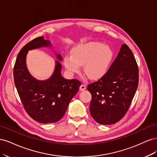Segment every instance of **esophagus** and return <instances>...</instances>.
I'll return each instance as SVG.
<instances>
[{
  "instance_id": "esophagus-1",
  "label": "esophagus",
  "mask_w": 157,
  "mask_h": 157,
  "mask_svg": "<svg viewBox=\"0 0 157 157\" xmlns=\"http://www.w3.org/2000/svg\"><path fill=\"white\" fill-rule=\"evenodd\" d=\"M86 86H85L84 84H82V85H80V90H81V91H83V90H86Z\"/></svg>"
}]
</instances>
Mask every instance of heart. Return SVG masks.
<instances>
[{
  "label": "heart",
  "mask_w": 157,
  "mask_h": 157,
  "mask_svg": "<svg viewBox=\"0 0 157 157\" xmlns=\"http://www.w3.org/2000/svg\"><path fill=\"white\" fill-rule=\"evenodd\" d=\"M113 59L110 46L99 42H88L75 46L72 55H66L65 67L69 73H75L83 65L84 72L91 79H99L105 75Z\"/></svg>",
  "instance_id": "heart-1"
}]
</instances>
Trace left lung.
I'll return each mask as SVG.
<instances>
[{
	"instance_id": "1",
	"label": "left lung",
	"mask_w": 157,
	"mask_h": 157,
	"mask_svg": "<svg viewBox=\"0 0 157 157\" xmlns=\"http://www.w3.org/2000/svg\"><path fill=\"white\" fill-rule=\"evenodd\" d=\"M138 67L131 50L122 44L107 73L90 84V112L98 123L113 124L125 115L138 86Z\"/></svg>"
}]
</instances>
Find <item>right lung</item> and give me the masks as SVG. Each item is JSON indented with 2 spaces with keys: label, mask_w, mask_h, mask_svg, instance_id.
Returning a JSON list of instances; mask_svg holds the SVG:
<instances>
[{
  "label": "right lung",
  "mask_w": 157,
  "mask_h": 157,
  "mask_svg": "<svg viewBox=\"0 0 157 157\" xmlns=\"http://www.w3.org/2000/svg\"><path fill=\"white\" fill-rule=\"evenodd\" d=\"M52 48V44L44 36L37 37L23 46L19 52L13 68L16 87L25 111L33 119L46 124L54 123L62 118L72 98L78 91L80 82L77 80L65 79L61 75L62 57L55 52L57 59L51 77L37 80L27 69L28 52L40 48Z\"/></svg>",
  "instance_id": "add662e5"
}]
</instances>
